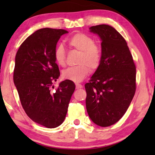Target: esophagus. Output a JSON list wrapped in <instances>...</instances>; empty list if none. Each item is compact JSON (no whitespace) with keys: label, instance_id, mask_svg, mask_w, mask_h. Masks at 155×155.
<instances>
[{"label":"esophagus","instance_id":"34e87169","mask_svg":"<svg viewBox=\"0 0 155 155\" xmlns=\"http://www.w3.org/2000/svg\"><path fill=\"white\" fill-rule=\"evenodd\" d=\"M75 86H76V89H77V90H78V89H81L82 87V85L80 84H76Z\"/></svg>","mask_w":155,"mask_h":155}]
</instances>
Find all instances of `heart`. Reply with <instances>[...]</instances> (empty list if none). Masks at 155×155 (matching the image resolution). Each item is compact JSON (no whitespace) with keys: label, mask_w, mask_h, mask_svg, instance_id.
I'll return each mask as SVG.
<instances>
[{"label":"heart","mask_w":155,"mask_h":155,"mask_svg":"<svg viewBox=\"0 0 155 155\" xmlns=\"http://www.w3.org/2000/svg\"><path fill=\"white\" fill-rule=\"evenodd\" d=\"M69 46L80 51L78 65L64 70L62 73L63 79L74 82H80L87 77L90 71L97 70L102 59V50L100 46L95 44L94 39L83 33H77L68 41ZM56 63L63 66L65 63V52L62 45L56 46L54 53Z\"/></svg>","instance_id":"b5f03b06"}]
</instances>
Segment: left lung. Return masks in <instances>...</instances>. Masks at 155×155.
<instances>
[{
    "mask_svg": "<svg viewBox=\"0 0 155 155\" xmlns=\"http://www.w3.org/2000/svg\"><path fill=\"white\" fill-rule=\"evenodd\" d=\"M90 31L100 38L102 59L84 84L86 109L90 119L107 127L123 117L134 97L136 68L126 40L107 25L92 26Z\"/></svg>",
    "mask_w": 155,
    "mask_h": 155,
    "instance_id": "obj_1",
    "label": "left lung"
}]
</instances>
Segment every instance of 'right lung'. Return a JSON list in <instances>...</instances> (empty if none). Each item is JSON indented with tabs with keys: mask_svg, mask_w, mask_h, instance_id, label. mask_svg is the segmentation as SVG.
I'll return each instance as SVG.
<instances>
[{
	"mask_svg": "<svg viewBox=\"0 0 155 155\" xmlns=\"http://www.w3.org/2000/svg\"><path fill=\"white\" fill-rule=\"evenodd\" d=\"M64 29L43 28L21 44L16 54L14 84L27 115L38 124L54 128L62 124L75 89L65 80L53 91V82L60 76L54 53Z\"/></svg>",
	"mask_w": 155,
	"mask_h": 155,
	"instance_id": "obj_1",
	"label": "right lung"
}]
</instances>
